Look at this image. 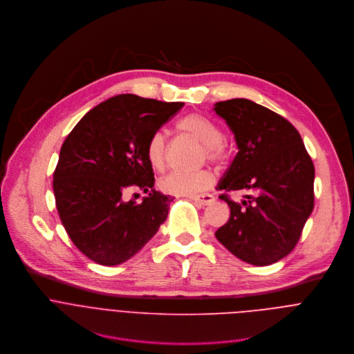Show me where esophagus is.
<instances>
[{"label": "esophagus", "mask_w": 354, "mask_h": 354, "mask_svg": "<svg viewBox=\"0 0 354 354\" xmlns=\"http://www.w3.org/2000/svg\"><path fill=\"white\" fill-rule=\"evenodd\" d=\"M191 199L202 206H207V205H212L214 202V196L210 195V194H203V195H195V196H191Z\"/></svg>", "instance_id": "34e87169"}]
</instances>
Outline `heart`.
Instances as JSON below:
<instances>
[{
  "label": "heart",
  "instance_id": "heart-1",
  "mask_svg": "<svg viewBox=\"0 0 354 354\" xmlns=\"http://www.w3.org/2000/svg\"><path fill=\"white\" fill-rule=\"evenodd\" d=\"M178 131L188 134L203 145V159L212 163H223L228 156L227 145L223 140V130L217 122L202 115L189 113L177 123ZM147 159L155 170H160L166 162V138L160 131L153 133L145 148ZM214 183L210 170L180 171L174 170L159 181V187L166 194L194 196L209 189Z\"/></svg>",
  "mask_w": 354,
  "mask_h": 354
}]
</instances>
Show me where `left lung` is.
<instances>
[{"label":"left lung","instance_id":"8db88e82","mask_svg":"<svg viewBox=\"0 0 354 354\" xmlns=\"http://www.w3.org/2000/svg\"><path fill=\"white\" fill-rule=\"evenodd\" d=\"M234 133L238 153L217 189H250L230 206L216 238L238 259L268 266L296 246L314 207V165L299 131L278 113L245 98L214 105Z\"/></svg>","mask_w":354,"mask_h":354}]
</instances>
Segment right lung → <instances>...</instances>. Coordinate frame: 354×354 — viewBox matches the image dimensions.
Segmentation results:
<instances>
[{"mask_svg":"<svg viewBox=\"0 0 354 354\" xmlns=\"http://www.w3.org/2000/svg\"><path fill=\"white\" fill-rule=\"evenodd\" d=\"M183 106L116 95L86 113L62 144L53 183L57 209L75 246L93 261L124 263L166 220L173 199L153 189L145 148ZM131 189L149 196L141 204L126 203Z\"/></svg>","mask_w":354,"mask_h":354,"instance_id":"1","label":"right lung"}]
</instances>
